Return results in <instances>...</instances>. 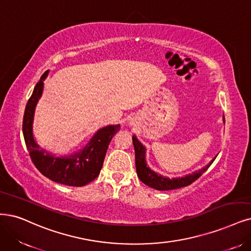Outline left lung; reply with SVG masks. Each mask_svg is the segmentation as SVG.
<instances>
[{"mask_svg":"<svg viewBox=\"0 0 251 251\" xmlns=\"http://www.w3.org/2000/svg\"><path fill=\"white\" fill-rule=\"evenodd\" d=\"M225 122V118H224ZM132 142L134 146V151H135V166H136V173L137 177L147 186L151 188H154L156 190H173V189H178L185 186H188L192 182L198 180L202 173H205L209 166L215 160L216 156L213 158L206 166H203L201 170L193 172L192 174H188L184 177L181 178H172L164 177L162 175L157 174L156 172L152 171L149 166H147L146 161V152L147 149L146 147L137 140L135 135L132 136Z\"/></svg>","mask_w":251,"mask_h":251,"instance_id":"8db88e82","label":"left lung"}]
</instances>
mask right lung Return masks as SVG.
Here are the masks:
<instances>
[{
	"label": "right lung",
	"mask_w": 251,
	"mask_h": 251,
	"mask_svg": "<svg viewBox=\"0 0 251 251\" xmlns=\"http://www.w3.org/2000/svg\"><path fill=\"white\" fill-rule=\"evenodd\" d=\"M48 74L49 71H46L37 82L25 109L23 132L27 151L37 170L46 178L68 186H85L98 177L108 145L120 130V124L107 125L98 129L82 149L69 155L57 156L42 149L35 141L33 123L35 109L43 94L44 79Z\"/></svg>",
	"instance_id": "add662e5"
}]
</instances>
